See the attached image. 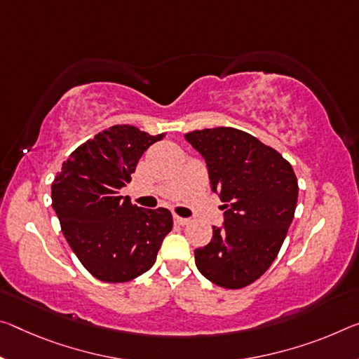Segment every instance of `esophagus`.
<instances>
[{
    "label": "esophagus",
    "mask_w": 359,
    "mask_h": 359,
    "mask_svg": "<svg viewBox=\"0 0 359 359\" xmlns=\"http://www.w3.org/2000/svg\"><path fill=\"white\" fill-rule=\"evenodd\" d=\"M174 220L177 222L179 225H189L190 220L189 219H184V217H179V215H174Z\"/></svg>",
    "instance_id": "obj_1"
}]
</instances>
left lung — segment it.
Wrapping results in <instances>:
<instances>
[{"mask_svg":"<svg viewBox=\"0 0 359 359\" xmlns=\"http://www.w3.org/2000/svg\"><path fill=\"white\" fill-rule=\"evenodd\" d=\"M208 163L225 222L195 251L198 270L210 283L241 289L269 270L287 235L299 185L287 159L254 135L235 128L187 133Z\"/></svg>","mask_w":359,"mask_h":359,"instance_id":"1","label":"left lung"}]
</instances>
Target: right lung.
<instances>
[{
	"instance_id": "right-lung-1",
	"label": "right lung",
	"mask_w": 359,
	"mask_h": 359,
	"mask_svg": "<svg viewBox=\"0 0 359 359\" xmlns=\"http://www.w3.org/2000/svg\"><path fill=\"white\" fill-rule=\"evenodd\" d=\"M164 135L129 124L104 129L70 153L53 182L62 233L84 269L100 281L126 283L150 270L172 230L168 209L139 208L119 195L144 151Z\"/></svg>"
}]
</instances>
